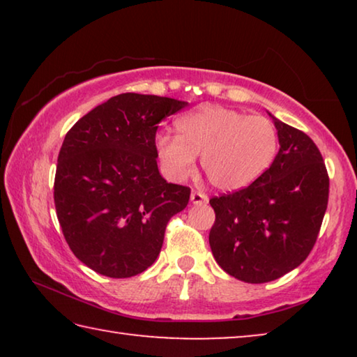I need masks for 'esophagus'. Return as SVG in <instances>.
I'll use <instances>...</instances> for the list:
<instances>
[{"label": "esophagus", "instance_id": "1", "mask_svg": "<svg viewBox=\"0 0 357 357\" xmlns=\"http://www.w3.org/2000/svg\"><path fill=\"white\" fill-rule=\"evenodd\" d=\"M190 202L193 204H203V203H208V195L202 190H192L190 193Z\"/></svg>", "mask_w": 357, "mask_h": 357}]
</instances>
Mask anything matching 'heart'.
I'll return each mask as SVG.
<instances>
[{"label":"heart","mask_w":357,"mask_h":357,"mask_svg":"<svg viewBox=\"0 0 357 357\" xmlns=\"http://www.w3.org/2000/svg\"><path fill=\"white\" fill-rule=\"evenodd\" d=\"M178 135H155V154L162 170L173 181L195 172V157L211 184L238 190L252 184L273 164L279 135L273 121L225 107H203L179 118Z\"/></svg>","instance_id":"heart-1"}]
</instances>
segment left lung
Here are the masks:
<instances>
[{
    "label": "left lung",
    "instance_id": "1",
    "mask_svg": "<svg viewBox=\"0 0 357 357\" xmlns=\"http://www.w3.org/2000/svg\"><path fill=\"white\" fill-rule=\"evenodd\" d=\"M280 149L243 189L213 197L209 245L227 274L247 283L279 279L317 243L329 200V176L312 138L274 118Z\"/></svg>",
    "mask_w": 357,
    "mask_h": 357
}]
</instances>
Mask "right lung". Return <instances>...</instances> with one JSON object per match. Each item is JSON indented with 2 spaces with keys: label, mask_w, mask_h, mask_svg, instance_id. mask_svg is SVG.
<instances>
[{
  "label": "right lung",
  "mask_w": 357,
  "mask_h": 357,
  "mask_svg": "<svg viewBox=\"0 0 357 357\" xmlns=\"http://www.w3.org/2000/svg\"><path fill=\"white\" fill-rule=\"evenodd\" d=\"M187 102L124 93L72 126L58 154L53 198L74 255L112 279L155 261L167 223L183 211L190 187L170 184L157 168L155 132Z\"/></svg>",
  "instance_id": "obj_1"
}]
</instances>
